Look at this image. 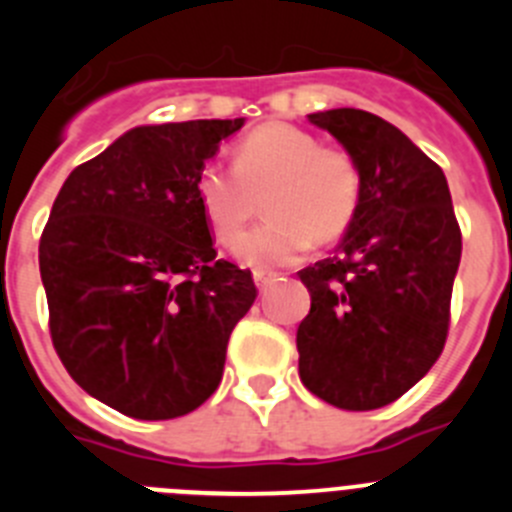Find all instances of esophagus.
Returning <instances> with one entry per match:
<instances>
[{
    "label": "esophagus",
    "instance_id": "obj_1",
    "mask_svg": "<svg viewBox=\"0 0 512 512\" xmlns=\"http://www.w3.org/2000/svg\"><path fill=\"white\" fill-rule=\"evenodd\" d=\"M253 282H256V287H259L261 292H266V287H271V284L277 282V274H269V271H253Z\"/></svg>",
    "mask_w": 512,
    "mask_h": 512
}]
</instances>
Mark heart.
I'll use <instances>...</instances> for the list:
<instances>
[{
  "label": "heart",
  "mask_w": 512,
  "mask_h": 512,
  "mask_svg": "<svg viewBox=\"0 0 512 512\" xmlns=\"http://www.w3.org/2000/svg\"><path fill=\"white\" fill-rule=\"evenodd\" d=\"M266 191L269 220L235 243V259L256 271L295 264L312 241L341 238L359 210L361 174L346 151L323 148L295 125L269 122L238 143L233 166L210 164L197 176V200L223 243L238 238Z\"/></svg>",
  "instance_id": "b5f03b06"
}]
</instances>
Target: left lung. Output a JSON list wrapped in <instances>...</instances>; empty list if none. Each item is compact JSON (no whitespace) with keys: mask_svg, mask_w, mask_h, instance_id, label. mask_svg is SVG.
Listing matches in <instances>:
<instances>
[{"mask_svg":"<svg viewBox=\"0 0 512 512\" xmlns=\"http://www.w3.org/2000/svg\"><path fill=\"white\" fill-rule=\"evenodd\" d=\"M354 158L361 200L336 256L300 271V379L343 410H377L428 374L449 333L461 233L449 182L408 135L372 112L307 115Z\"/></svg>","mask_w":512,"mask_h":512,"instance_id":"1","label":"left lung"}]
</instances>
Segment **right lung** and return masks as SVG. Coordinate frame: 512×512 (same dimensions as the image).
<instances>
[{"label": "right lung", "mask_w": 512, "mask_h": 512, "mask_svg": "<svg viewBox=\"0 0 512 512\" xmlns=\"http://www.w3.org/2000/svg\"><path fill=\"white\" fill-rule=\"evenodd\" d=\"M243 122L138 125L76 166L53 202L38 256L53 346L117 413L179 418L223 379L256 287L215 259L197 176Z\"/></svg>", "instance_id": "right-lung-1"}]
</instances>
